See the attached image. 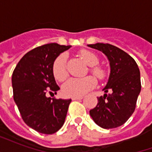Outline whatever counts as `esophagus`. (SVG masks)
<instances>
[{"label":"esophagus","mask_w":152,"mask_h":152,"mask_svg":"<svg viewBox=\"0 0 152 152\" xmlns=\"http://www.w3.org/2000/svg\"><path fill=\"white\" fill-rule=\"evenodd\" d=\"M83 99V96H80V97H72V100H80Z\"/></svg>","instance_id":"34e87169"}]
</instances>
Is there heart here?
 <instances>
[{
	"label": "heart",
	"instance_id": "b5f03b06",
	"mask_svg": "<svg viewBox=\"0 0 152 152\" xmlns=\"http://www.w3.org/2000/svg\"><path fill=\"white\" fill-rule=\"evenodd\" d=\"M80 55L87 65L90 66V72L99 80L105 79L107 76L106 70L100 66H97L99 58L95 53L87 50L80 52ZM66 53H63L57 57L53 61L52 72L54 78L58 81H63L68 76L66 69ZM97 85V81L93 76H86L84 78H71L63 84V93L69 97H80L93 89Z\"/></svg>",
	"mask_w": 152,
	"mask_h": 152
}]
</instances>
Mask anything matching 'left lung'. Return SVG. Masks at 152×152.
Wrapping results in <instances>:
<instances>
[{"label":"left lung","mask_w":152,"mask_h":152,"mask_svg":"<svg viewBox=\"0 0 152 152\" xmlns=\"http://www.w3.org/2000/svg\"><path fill=\"white\" fill-rule=\"evenodd\" d=\"M88 46L101 51L110 62L111 73L104 87V95L89 111L94 121L103 129L124 124L134 113L141 91L140 72L135 60L124 50L110 44L97 43ZM109 91L110 94H107Z\"/></svg>","instance_id":"1"}]
</instances>
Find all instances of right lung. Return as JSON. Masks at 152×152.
<instances>
[{
    "instance_id": "obj_1",
    "label": "right lung",
    "mask_w": 152,
    "mask_h": 152,
    "mask_svg": "<svg viewBox=\"0 0 152 152\" xmlns=\"http://www.w3.org/2000/svg\"><path fill=\"white\" fill-rule=\"evenodd\" d=\"M71 45L51 43L37 47L22 58L12 75L14 100L23 120L39 133L52 134L65 121L71 99L47 97L60 89L52 72L53 61Z\"/></svg>"
}]
</instances>
